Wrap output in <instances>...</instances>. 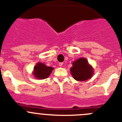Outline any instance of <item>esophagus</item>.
Masks as SVG:
<instances>
[{"label": "esophagus", "instance_id": "esophagus-1", "mask_svg": "<svg viewBox=\"0 0 122 122\" xmlns=\"http://www.w3.org/2000/svg\"><path fill=\"white\" fill-rule=\"evenodd\" d=\"M58 64H59V66H60V67L62 66V65H63V62H60V63H59Z\"/></svg>", "mask_w": 122, "mask_h": 122}]
</instances>
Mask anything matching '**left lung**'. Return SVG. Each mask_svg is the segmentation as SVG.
Wrapping results in <instances>:
<instances>
[{
    "label": "left lung",
    "mask_w": 122,
    "mask_h": 122,
    "mask_svg": "<svg viewBox=\"0 0 122 122\" xmlns=\"http://www.w3.org/2000/svg\"><path fill=\"white\" fill-rule=\"evenodd\" d=\"M72 64L70 72L75 80L84 81L92 78L93 75V69L86 59L81 58Z\"/></svg>",
    "instance_id": "1"
}]
</instances>
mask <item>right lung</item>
<instances>
[{"label":"right lung","instance_id":"obj_1","mask_svg":"<svg viewBox=\"0 0 122 122\" xmlns=\"http://www.w3.org/2000/svg\"><path fill=\"white\" fill-rule=\"evenodd\" d=\"M33 75L37 79H44L48 78L53 70V67L46 66L42 62H38L34 67Z\"/></svg>","mask_w":122,"mask_h":122}]
</instances>
